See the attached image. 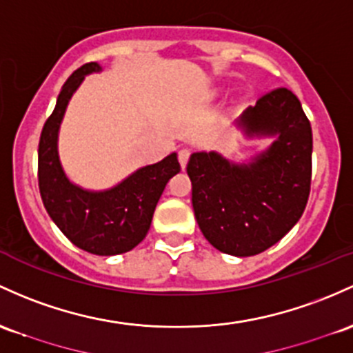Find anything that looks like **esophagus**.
Wrapping results in <instances>:
<instances>
[{
  "label": "esophagus",
  "mask_w": 353,
  "mask_h": 353,
  "mask_svg": "<svg viewBox=\"0 0 353 353\" xmlns=\"http://www.w3.org/2000/svg\"><path fill=\"white\" fill-rule=\"evenodd\" d=\"M189 156H191V150L189 149H181L179 150V164L181 168H185L188 165V161H189Z\"/></svg>",
  "instance_id": "esophagus-1"
}]
</instances>
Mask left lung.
Returning <instances> with one entry per match:
<instances>
[{"label": "left lung", "instance_id": "8db88e82", "mask_svg": "<svg viewBox=\"0 0 353 353\" xmlns=\"http://www.w3.org/2000/svg\"><path fill=\"white\" fill-rule=\"evenodd\" d=\"M248 139L273 142L248 162L216 150L189 157L192 208L204 238L233 256L268 250L303 214L312 183V127L288 88L263 95L236 120Z\"/></svg>", "mask_w": 353, "mask_h": 353}]
</instances>
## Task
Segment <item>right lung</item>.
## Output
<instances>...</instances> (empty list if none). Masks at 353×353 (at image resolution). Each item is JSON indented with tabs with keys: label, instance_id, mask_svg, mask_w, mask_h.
Masks as SVG:
<instances>
[{
	"label": "right lung",
	"instance_id": "obj_1",
	"mask_svg": "<svg viewBox=\"0 0 353 353\" xmlns=\"http://www.w3.org/2000/svg\"><path fill=\"white\" fill-rule=\"evenodd\" d=\"M95 72H102L97 61L85 63L61 87L55 110L40 135L38 185L46 212L73 245L99 256H114L127 253L145 238L159 197L181 165L172 152L103 191H88L68 179L58 156V132L70 99L85 77Z\"/></svg>",
	"mask_w": 353,
	"mask_h": 353
}]
</instances>
